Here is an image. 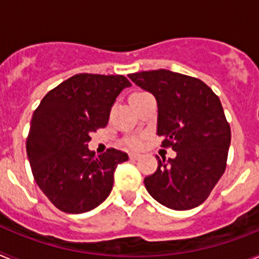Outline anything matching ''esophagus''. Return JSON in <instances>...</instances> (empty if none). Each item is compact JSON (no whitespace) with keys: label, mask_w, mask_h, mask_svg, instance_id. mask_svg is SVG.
<instances>
[{"label":"esophagus","mask_w":259,"mask_h":259,"mask_svg":"<svg viewBox=\"0 0 259 259\" xmlns=\"http://www.w3.org/2000/svg\"><path fill=\"white\" fill-rule=\"evenodd\" d=\"M130 158H131V159H139V158H140V154H139V153H130Z\"/></svg>","instance_id":"obj_1"}]
</instances>
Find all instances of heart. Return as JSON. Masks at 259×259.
Wrapping results in <instances>:
<instances>
[{"label":"heart","mask_w":259,"mask_h":259,"mask_svg":"<svg viewBox=\"0 0 259 259\" xmlns=\"http://www.w3.org/2000/svg\"><path fill=\"white\" fill-rule=\"evenodd\" d=\"M135 95H140V93H135ZM124 143H125V145H127L128 148H131V149H137V148H140V145H141L140 139H139V137H135V136L125 139Z\"/></svg>","instance_id":"1"}]
</instances>
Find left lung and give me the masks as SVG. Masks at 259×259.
Instances as JSON below:
<instances>
[{"label":"left lung","instance_id":"left-lung-1","mask_svg":"<svg viewBox=\"0 0 259 259\" xmlns=\"http://www.w3.org/2000/svg\"><path fill=\"white\" fill-rule=\"evenodd\" d=\"M128 77L157 100V135L175 158H159L144 179L154 200L172 210H189L209 197L227 166L231 128L221 100L197 77L168 70L141 71Z\"/></svg>","mask_w":259,"mask_h":259}]
</instances>
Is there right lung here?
<instances>
[{"mask_svg": "<svg viewBox=\"0 0 259 259\" xmlns=\"http://www.w3.org/2000/svg\"><path fill=\"white\" fill-rule=\"evenodd\" d=\"M131 87L123 75L77 74L47 93L31 119L27 155L36 183L61 211L81 214L104 202L116 166L128 159L114 148L96 157L91 132L106 127L111 106Z\"/></svg>", "mask_w": 259, "mask_h": 259, "instance_id": "right-lung-1", "label": "right lung"}]
</instances>
